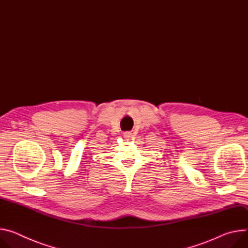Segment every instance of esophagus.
I'll return each instance as SVG.
<instances>
[{"instance_id":"34e87169","label":"esophagus","mask_w":248,"mask_h":248,"mask_svg":"<svg viewBox=\"0 0 248 248\" xmlns=\"http://www.w3.org/2000/svg\"><path fill=\"white\" fill-rule=\"evenodd\" d=\"M131 136H132V133L129 132V131H127V132L124 133V137H125V138H130Z\"/></svg>"}]
</instances>
